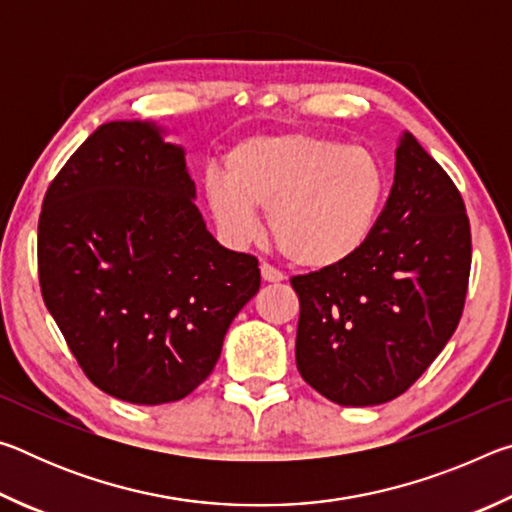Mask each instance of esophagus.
Masks as SVG:
<instances>
[{
  "instance_id": "obj_1",
  "label": "esophagus",
  "mask_w": 512,
  "mask_h": 512,
  "mask_svg": "<svg viewBox=\"0 0 512 512\" xmlns=\"http://www.w3.org/2000/svg\"><path fill=\"white\" fill-rule=\"evenodd\" d=\"M259 271H262V280L264 282H282L284 280V273L277 271L275 266L262 262V266H259Z\"/></svg>"
}]
</instances>
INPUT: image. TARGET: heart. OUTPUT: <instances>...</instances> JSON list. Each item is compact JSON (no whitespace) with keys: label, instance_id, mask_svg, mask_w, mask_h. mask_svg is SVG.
Segmentation results:
<instances>
[{"label":"heart","instance_id":"obj_1","mask_svg":"<svg viewBox=\"0 0 512 512\" xmlns=\"http://www.w3.org/2000/svg\"><path fill=\"white\" fill-rule=\"evenodd\" d=\"M223 176H205V198L223 237L248 244L257 210L293 264L332 268L368 244L386 196L381 162L363 146L287 133L253 137L228 155Z\"/></svg>","mask_w":512,"mask_h":512}]
</instances>
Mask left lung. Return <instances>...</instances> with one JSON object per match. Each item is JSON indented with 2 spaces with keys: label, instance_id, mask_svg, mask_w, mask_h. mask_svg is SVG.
Returning <instances> with one entry per match:
<instances>
[{
  "label": "left lung",
  "instance_id": "obj_1",
  "mask_svg": "<svg viewBox=\"0 0 512 512\" xmlns=\"http://www.w3.org/2000/svg\"><path fill=\"white\" fill-rule=\"evenodd\" d=\"M470 266L463 196L404 133L368 244L339 266L291 277L302 379L341 406H375L409 391L452 339Z\"/></svg>",
  "mask_w": 512,
  "mask_h": 512
}]
</instances>
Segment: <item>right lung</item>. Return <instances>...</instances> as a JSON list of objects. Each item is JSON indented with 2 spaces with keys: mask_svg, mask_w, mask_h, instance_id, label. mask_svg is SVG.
Masks as SVG:
<instances>
[{
  "mask_svg": "<svg viewBox=\"0 0 512 512\" xmlns=\"http://www.w3.org/2000/svg\"><path fill=\"white\" fill-rule=\"evenodd\" d=\"M194 196L180 146L146 121H110L42 201V300L85 377L117 400L155 406L201 386L262 282L257 257L207 232Z\"/></svg>",
  "mask_w": 512,
  "mask_h": 512,
  "instance_id": "1",
  "label": "right lung"
}]
</instances>
